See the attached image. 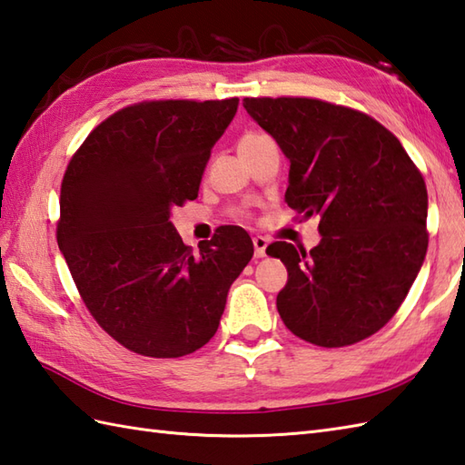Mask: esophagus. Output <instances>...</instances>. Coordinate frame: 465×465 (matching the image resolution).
I'll return each mask as SVG.
<instances>
[{
    "label": "esophagus",
    "mask_w": 465,
    "mask_h": 465,
    "mask_svg": "<svg viewBox=\"0 0 465 465\" xmlns=\"http://www.w3.org/2000/svg\"><path fill=\"white\" fill-rule=\"evenodd\" d=\"M265 248H268V240L263 238V235H255L253 238V253H255V258H263L265 255Z\"/></svg>",
    "instance_id": "obj_1"
}]
</instances>
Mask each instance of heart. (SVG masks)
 Here are the masks:
<instances>
[{
	"mask_svg": "<svg viewBox=\"0 0 465 465\" xmlns=\"http://www.w3.org/2000/svg\"><path fill=\"white\" fill-rule=\"evenodd\" d=\"M255 137H260V134H245L242 137V142H250V140H255Z\"/></svg>",
	"mask_w": 465,
	"mask_h": 465,
	"instance_id": "heart-1",
	"label": "heart"
}]
</instances>
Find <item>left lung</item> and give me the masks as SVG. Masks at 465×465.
Returning <instances> with one entry per match:
<instances>
[{
  "label": "left lung",
  "instance_id": "left-lung-1",
  "mask_svg": "<svg viewBox=\"0 0 465 465\" xmlns=\"http://www.w3.org/2000/svg\"><path fill=\"white\" fill-rule=\"evenodd\" d=\"M243 107L290 160L285 202L320 215L305 252L273 242L288 268L278 312L293 335L343 348L380 331L428 252V190L400 140L368 114L315 97H243Z\"/></svg>",
  "mask_w": 465,
  "mask_h": 465
}]
</instances>
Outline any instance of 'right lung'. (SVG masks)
<instances>
[{"mask_svg":"<svg viewBox=\"0 0 465 465\" xmlns=\"http://www.w3.org/2000/svg\"><path fill=\"white\" fill-rule=\"evenodd\" d=\"M238 104H132L94 127L67 163L57 245L87 312L134 353L182 358L200 350L252 260L253 243L238 225L193 252L170 222L172 207L197 197Z\"/></svg>","mask_w":465,"mask_h":465,"instance_id":"add662e5","label":"right lung"}]
</instances>
